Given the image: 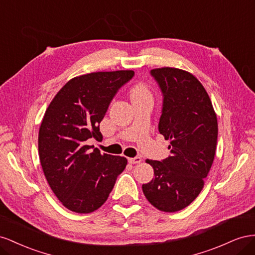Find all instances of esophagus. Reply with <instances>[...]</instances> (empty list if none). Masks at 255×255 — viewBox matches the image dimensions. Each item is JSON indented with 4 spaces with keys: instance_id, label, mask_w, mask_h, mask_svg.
Here are the masks:
<instances>
[{
    "instance_id": "1",
    "label": "esophagus",
    "mask_w": 255,
    "mask_h": 255,
    "mask_svg": "<svg viewBox=\"0 0 255 255\" xmlns=\"http://www.w3.org/2000/svg\"><path fill=\"white\" fill-rule=\"evenodd\" d=\"M128 161H129V163L135 164V163H140L142 161V159L140 157H134V158H129Z\"/></svg>"
}]
</instances>
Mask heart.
Listing matches in <instances>:
<instances>
[{
    "label": "heart",
    "instance_id": "1",
    "mask_svg": "<svg viewBox=\"0 0 255 255\" xmlns=\"http://www.w3.org/2000/svg\"><path fill=\"white\" fill-rule=\"evenodd\" d=\"M145 96H149V91L145 84L137 83L131 89V98H140Z\"/></svg>",
    "mask_w": 255,
    "mask_h": 255
}]
</instances>
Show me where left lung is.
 <instances>
[{"mask_svg": "<svg viewBox=\"0 0 255 255\" xmlns=\"http://www.w3.org/2000/svg\"><path fill=\"white\" fill-rule=\"evenodd\" d=\"M150 75L162 92L158 129L170 140L171 155L161 161L146 160L155 177L142 190L152 206L175 213L190 205L204 187L216 152L217 115L204 86L190 72L162 67Z\"/></svg>", "mask_w": 255, "mask_h": 255, "instance_id": "obj_1", "label": "left lung"}]
</instances>
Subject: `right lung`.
Returning a JSON list of instances; mask_svg holds the SVG:
<instances>
[{"instance_id": "1", "label": "right lung", "mask_w": 255, "mask_h": 255, "mask_svg": "<svg viewBox=\"0 0 255 255\" xmlns=\"http://www.w3.org/2000/svg\"><path fill=\"white\" fill-rule=\"evenodd\" d=\"M132 70L100 71L72 78L51 101L38 133L41 168L50 188L71 212H95L107 201L127 159L87 145L103 140L99 124Z\"/></svg>"}]
</instances>
